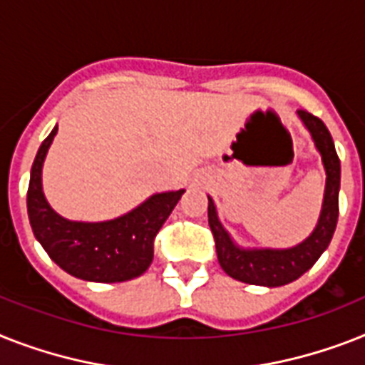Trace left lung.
Here are the masks:
<instances>
[{
  "label": "left lung",
  "mask_w": 365,
  "mask_h": 365,
  "mask_svg": "<svg viewBox=\"0 0 365 365\" xmlns=\"http://www.w3.org/2000/svg\"><path fill=\"white\" fill-rule=\"evenodd\" d=\"M298 118L309 131L315 148L322 157V165L327 170V187L319 223L315 230L302 244L289 250H245L234 244L230 234L225 230L217 217V210L212 197H208V223L215 238L217 260L225 274L234 279L250 285L281 287L292 283L304 275L315 264L334 236L339 215V183H341V165L336 153L330 131L317 115L307 110H298Z\"/></svg>",
  "instance_id": "8db88e82"
}]
</instances>
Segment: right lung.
<instances>
[{
	"label": "right lung",
	"mask_w": 365,
	"mask_h": 365,
	"mask_svg": "<svg viewBox=\"0 0 365 365\" xmlns=\"http://www.w3.org/2000/svg\"><path fill=\"white\" fill-rule=\"evenodd\" d=\"M56 133L58 125L38 148L29 176L28 215L35 238L59 268L78 279L96 283L135 279L152 264L153 240L185 189L157 192L110 221H69L50 208L43 192V163Z\"/></svg>",
	"instance_id": "obj_1"
}]
</instances>
